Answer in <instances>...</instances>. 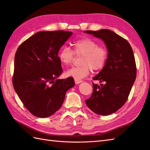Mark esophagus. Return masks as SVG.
Segmentation results:
<instances>
[{
    "label": "esophagus",
    "mask_w": 150,
    "mask_h": 150,
    "mask_svg": "<svg viewBox=\"0 0 150 150\" xmlns=\"http://www.w3.org/2000/svg\"><path fill=\"white\" fill-rule=\"evenodd\" d=\"M74 80H75V84H79V83H81V82H82V80H81V79H75Z\"/></svg>",
    "instance_id": "esophagus-1"
}]
</instances>
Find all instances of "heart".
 <instances>
[{
  "mask_svg": "<svg viewBox=\"0 0 150 150\" xmlns=\"http://www.w3.org/2000/svg\"><path fill=\"white\" fill-rule=\"evenodd\" d=\"M75 55L82 56L80 59L81 65L69 69L66 75L74 79H81L90 74L91 69L96 71L104 68L108 59V52L105 47L98 46L95 40L84 37L73 43V50L63 47L59 52V60L64 66L71 64Z\"/></svg>",
  "mask_w": 150,
  "mask_h": 150,
  "instance_id": "obj_1",
  "label": "heart"
}]
</instances>
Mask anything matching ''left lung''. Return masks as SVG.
<instances>
[{
    "instance_id": "obj_1",
    "label": "left lung",
    "mask_w": 150,
    "mask_h": 150,
    "mask_svg": "<svg viewBox=\"0 0 150 150\" xmlns=\"http://www.w3.org/2000/svg\"><path fill=\"white\" fill-rule=\"evenodd\" d=\"M85 32L103 39L108 51L106 64L93 79L104 84L98 86L92 82L93 93L85 102L94 113L108 115L116 112L128 100L137 76L135 57L128 40L112 31Z\"/></svg>"
}]
</instances>
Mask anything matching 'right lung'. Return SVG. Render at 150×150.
Listing matches in <instances>:
<instances>
[{"mask_svg": "<svg viewBox=\"0 0 150 150\" xmlns=\"http://www.w3.org/2000/svg\"><path fill=\"white\" fill-rule=\"evenodd\" d=\"M72 32L39 31L18 46L15 53L13 88L25 108L34 116L50 117L62 106L66 91L75 85L62 73L58 53Z\"/></svg>", "mask_w": 150, "mask_h": 150, "instance_id": "1", "label": "right lung"}]
</instances>
